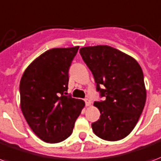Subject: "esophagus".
<instances>
[{"instance_id": "esophagus-1", "label": "esophagus", "mask_w": 161, "mask_h": 161, "mask_svg": "<svg viewBox=\"0 0 161 161\" xmlns=\"http://www.w3.org/2000/svg\"><path fill=\"white\" fill-rule=\"evenodd\" d=\"M84 101H85V103L86 106H89V105H91V103H92V102H91V100L89 98H85L84 99Z\"/></svg>"}]
</instances>
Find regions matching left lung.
<instances>
[{
  "mask_svg": "<svg viewBox=\"0 0 161 161\" xmlns=\"http://www.w3.org/2000/svg\"><path fill=\"white\" fill-rule=\"evenodd\" d=\"M96 82L99 100L94 103L100 119L92 124L94 133L107 141H118L130 134L144 108L143 73L136 60L108 46L80 49Z\"/></svg>",
  "mask_w": 161,
  "mask_h": 161,
  "instance_id": "obj_1",
  "label": "left lung"
}]
</instances>
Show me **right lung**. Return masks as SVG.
Here are the masks:
<instances>
[{"mask_svg":"<svg viewBox=\"0 0 161 161\" xmlns=\"http://www.w3.org/2000/svg\"><path fill=\"white\" fill-rule=\"evenodd\" d=\"M79 47L53 48L30 64L19 85L21 109L32 131L56 143L70 136L85 103L67 95L69 69Z\"/></svg>","mask_w":161,"mask_h":161,"instance_id":"add662e5","label":"right lung"}]
</instances>
